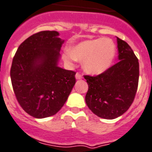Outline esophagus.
I'll return each mask as SVG.
<instances>
[{"label": "esophagus", "instance_id": "34e87169", "mask_svg": "<svg viewBox=\"0 0 152 152\" xmlns=\"http://www.w3.org/2000/svg\"><path fill=\"white\" fill-rule=\"evenodd\" d=\"M82 78H83V76L81 75V74L79 73V72H77V73L76 74V80H81Z\"/></svg>", "mask_w": 152, "mask_h": 152}]
</instances>
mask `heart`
<instances>
[{"mask_svg": "<svg viewBox=\"0 0 152 152\" xmlns=\"http://www.w3.org/2000/svg\"><path fill=\"white\" fill-rule=\"evenodd\" d=\"M116 53V47L109 38H97L81 41L66 50L62 57L68 63L83 61L86 72L97 75L104 72L112 65Z\"/></svg>", "mask_w": 152, "mask_h": 152, "instance_id": "1", "label": "heart"}]
</instances>
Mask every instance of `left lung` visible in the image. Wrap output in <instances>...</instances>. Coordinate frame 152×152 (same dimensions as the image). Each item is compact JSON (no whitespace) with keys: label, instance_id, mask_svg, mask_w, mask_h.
I'll list each match as a JSON object with an SVG mask.
<instances>
[{"label":"left lung","instance_id":"left-lung-1","mask_svg":"<svg viewBox=\"0 0 152 152\" xmlns=\"http://www.w3.org/2000/svg\"><path fill=\"white\" fill-rule=\"evenodd\" d=\"M119 62L97 76H84L88 84L85 101L94 114L106 119L120 116L136 95L139 62L129 44L117 37Z\"/></svg>","mask_w":152,"mask_h":152}]
</instances>
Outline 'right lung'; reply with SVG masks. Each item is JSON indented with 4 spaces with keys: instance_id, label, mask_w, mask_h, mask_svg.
<instances>
[{
    "instance_id": "obj_1",
    "label": "right lung",
    "mask_w": 152,
    "mask_h": 152,
    "mask_svg": "<svg viewBox=\"0 0 152 152\" xmlns=\"http://www.w3.org/2000/svg\"><path fill=\"white\" fill-rule=\"evenodd\" d=\"M64 41L58 32H39L23 42L14 56L10 72L14 93L34 118L56 114L76 83V72L58 66Z\"/></svg>"
}]
</instances>
